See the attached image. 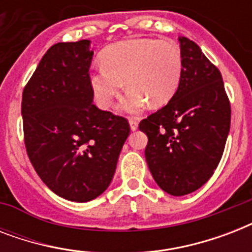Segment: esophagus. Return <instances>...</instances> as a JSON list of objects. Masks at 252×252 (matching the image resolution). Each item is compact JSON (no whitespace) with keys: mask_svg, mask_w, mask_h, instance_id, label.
Returning <instances> with one entry per match:
<instances>
[{"mask_svg":"<svg viewBox=\"0 0 252 252\" xmlns=\"http://www.w3.org/2000/svg\"><path fill=\"white\" fill-rule=\"evenodd\" d=\"M129 126H130V129H132V130L137 129V128H138V119L130 118L129 119Z\"/></svg>","mask_w":252,"mask_h":252,"instance_id":"esophagus-1","label":"esophagus"}]
</instances>
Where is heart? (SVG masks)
Instances as JSON below:
<instances>
[{"label":"heart","mask_w":252,"mask_h":252,"mask_svg":"<svg viewBox=\"0 0 252 252\" xmlns=\"http://www.w3.org/2000/svg\"><path fill=\"white\" fill-rule=\"evenodd\" d=\"M100 66L90 73L95 100L102 108L112 106L126 81L129 89L120 107L137 112L146 102L161 107L174 96L182 80L183 55L175 41L128 39L108 45L100 53Z\"/></svg>","instance_id":"1"}]
</instances>
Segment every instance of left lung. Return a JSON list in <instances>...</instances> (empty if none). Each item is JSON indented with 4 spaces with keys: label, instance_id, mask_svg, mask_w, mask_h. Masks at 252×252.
I'll return each instance as SVG.
<instances>
[{
    "label": "left lung",
    "instance_id": "1",
    "mask_svg": "<svg viewBox=\"0 0 252 252\" xmlns=\"http://www.w3.org/2000/svg\"><path fill=\"white\" fill-rule=\"evenodd\" d=\"M183 73L170 102L140 122L154 180L172 196L188 195L211 179L230 130L231 108L222 76L195 41L180 37Z\"/></svg>",
    "mask_w": 252,
    "mask_h": 252
}]
</instances>
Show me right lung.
<instances>
[{
  "label": "right lung",
  "instance_id": "add662e5",
  "mask_svg": "<svg viewBox=\"0 0 252 252\" xmlns=\"http://www.w3.org/2000/svg\"><path fill=\"white\" fill-rule=\"evenodd\" d=\"M89 44L52 45L22 94L30 162L51 191L78 203L106 191L130 132L126 118L93 103Z\"/></svg>",
  "mask_w": 252,
  "mask_h": 252
}]
</instances>
